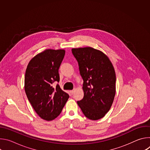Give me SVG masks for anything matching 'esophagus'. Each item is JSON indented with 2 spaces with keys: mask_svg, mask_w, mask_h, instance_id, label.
<instances>
[{
  "mask_svg": "<svg viewBox=\"0 0 150 150\" xmlns=\"http://www.w3.org/2000/svg\"><path fill=\"white\" fill-rule=\"evenodd\" d=\"M74 91H75V90H71V91H70V93L72 95V94L74 93Z\"/></svg>",
  "mask_w": 150,
  "mask_h": 150,
  "instance_id": "obj_1",
  "label": "esophagus"
}]
</instances>
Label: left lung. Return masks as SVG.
<instances>
[{"label":"left lung","mask_w":150,"mask_h":150,"mask_svg":"<svg viewBox=\"0 0 150 150\" xmlns=\"http://www.w3.org/2000/svg\"><path fill=\"white\" fill-rule=\"evenodd\" d=\"M83 80L82 100L77 102L88 119L103 117L111 108L116 94V74L113 64L103 52L91 47L73 48Z\"/></svg>","instance_id":"obj_1"}]
</instances>
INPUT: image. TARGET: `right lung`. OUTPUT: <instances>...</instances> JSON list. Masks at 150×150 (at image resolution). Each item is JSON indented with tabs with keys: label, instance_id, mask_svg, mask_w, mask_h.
<instances>
[{
	"label": "right lung",
	"instance_id": "obj_1",
	"mask_svg": "<svg viewBox=\"0 0 150 150\" xmlns=\"http://www.w3.org/2000/svg\"><path fill=\"white\" fill-rule=\"evenodd\" d=\"M65 54L64 49H46L29 62L25 75L24 89L34 110L42 119L50 121L61 113L69 96L57 84L59 68Z\"/></svg>",
	"mask_w": 150,
	"mask_h": 150
}]
</instances>
